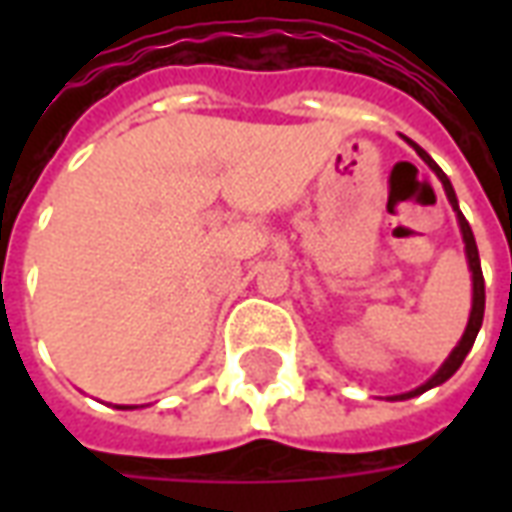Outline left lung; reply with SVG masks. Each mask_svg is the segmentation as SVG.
Returning <instances> with one entry per match:
<instances>
[{"mask_svg":"<svg viewBox=\"0 0 512 512\" xmlns=\"http://www.w3.org/2000/svg\"><path fill=\"white\" fill-rule=\"evenodd\" d=\"M408 145L417 150V156L428 164L433 172H436V178L441 180V186H444V191H447V200H450L452 211H455V216H458V224H461V235H463V244H466V260H469V271H472V312H469V323H466V332H463L461 343L452 348V354L447 356V362L436 370V376H430L428 381L422 386H417V389H411V392H406V395H395L392 400H408V397H417L422 395V392H428V389H433V386L444 384L447 378L455 376V370L463 365V359H466V354L472 351L474 345V337H477V332H480V326H483V312H485V279H483V268H480V255H477V244H474V233L472 227H469V222H466V216L461 213V208H458V197H455V189H452L450 178L441 172V167L433 161V158L422 150V147L417 145V142H411V139H406Z\"/></svg>","mask_w":512,"mask_h":512,"instance_id":"1","label":"left lung"}]
</instances>
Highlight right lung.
I'll list each match as a JSON object with an SVG mask.
<instances>
[{
	"label": "right lung",
	"instance_id": "right-lung-1",
	"mask_svg": "<svg viewBox=\"0 0 512 512\" xmlns=\"http://www.w3.org/2000/svg\"><path fill=\"white\" fill-rule=\"evenodd\" d=\"M117 408H128V406H117Z\"/></svg>",
	"mask_w": 512,
	"mask_h": 512
}]
</instances>
